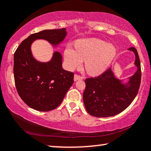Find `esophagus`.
<instances>
[{
  "instance_id": "obj_1",
  "label": "esophagus",
  "mask_w": 151,
  "mask_h": 151,
  "mask_svg": "<svg viewBox=\"0 0 151 151\" xmlns=\"http://www.w3.org/2000/svg\"><path fill=\"white\" fill-rule=\"evenodd\" d=\"M82 79H83V77H82V76L77 75V74H75V76H74V80H75V81L78 80H82Z\"/></svg>"
}]
</instances>
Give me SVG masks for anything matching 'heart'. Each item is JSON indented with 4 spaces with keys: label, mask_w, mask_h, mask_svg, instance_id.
<instances>
[{
    "label": "heart",
    "mask_w": 151,
    "mask_h": 151,
    "mask_svg": "<svg viewBox=\"0 0 151 151\" xmlns=\"http://www.w3.org/2000/svg\"><path fill=\"white\" fill-rule=\"evenodd\" d=\"M116 53L114 45L98 39H83L76 42V48L70 44L66 47L65 65L72 70L85 60L86 71L91 75L98 76L108 69Z\"/></svg>",
    "instance_id": "heart-1"
}]
</instances>
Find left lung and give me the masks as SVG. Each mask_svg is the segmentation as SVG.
Here are the masks:
<instances>
[{
    "label": "left lung",
    "instance_id": "obj_1",
    "mask_svg": "<svg viewBox=\"0 0 151 151\" xmlns=\"http://www.w3.org/2000/svg\"><path fill=\"white\" fill-rule=\"evenodd\" d=\"M129 50L135 53L137 70L127 84L117 79L111 68L97 77L86 78L83 100L86 111L92 116L106 117L119 114L137 96L141 83V65L137 49L131 47Z\"/></svg>",
    "mask_w": 151,
    "mask_h": 151
}]
</instances>
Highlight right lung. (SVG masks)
Returning a JSON list of instances; mask_svg holds the SVG:
<instances>
[{
    "instance_id": "1",
    "label": "right lung",
    "mask_w": 151,
    "mask_h": 151,
    "mask_svg": "<svg viewBox=\"0 0 151 151\" xmlns=\"http://www.w3.org/2000/svg\"><path fill=\"white\" fill-rule=\"evenodd\" d=\"M66 35L65 28L35 33L22 41L14 53L16 90L24 102L35 110L46 112L57 108L73 83L74 73L63 69V59L58 52L53 53L48 63L36 60L31 45L36 39H44L55 46Z\"/></svg>"
}]
</instances>
